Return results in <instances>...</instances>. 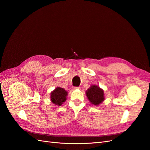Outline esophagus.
Here are the masks:
<instances>
[{
    "label": "esophagus",
    "mask_w": 150,
    "mask_h": 150,
    "mask_svg": "<svg viewBox=\"0 0 150 150\" xmlns=\"http://www.w3.org/2000/svg\"><path fill=\"white\" fill-rule=\"evenodd\" d=\"M79 88H79V87H74V88H73V89H74V90L79 89Z\"/></svg>",
    "instance_id": "obj_1"
}]
</instances>
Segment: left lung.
<instances>
[{
	"instance_id": "1",
	"label": "left lung",
	"mask_w": 150,
	"mask_h": 150,
	"mask_svg": "<svg viewBox=\"0 0 150 150\" xmlns=\"http://www.w3.org/2000/svg\"><path fill=\"white\" fill-rule=\"evenodd\" d=\"M89 102L94 106H98L105 99L104 90L96 84H92L86 91Z\"/></svg>"
}]
</instances>
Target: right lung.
Segmentation results:
<instances>
[{"label": "right lung", "instance_id": "obj_1", "mask_svg": "<svg viewBox=\"0 0 150 150\" xmlns=\"http://www.w3.org/2000/svg\"><path fill=\"white\" fill-rule=\"evenodd\" d=\"M67 91L64 88L60 87H57L55 89L53 90L50 94L51 101L55 105L61 106L67 99Z\"/></svg>", "mask_w": 150, "mask_h": 150}]
</instances>
